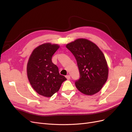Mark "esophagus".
I'll return each instance as SVG.
<instances>
[{
  "label": "esophagus",
  "mask_w": 132,
  "mask_h": 132,
  "mask_svg": "<svg viewBox=\"0 0 132 132\" xmlns=\"http://www.w3.org/2000/svg\"><path fill=\"white\" fill-rule=\"evenodd\" d=\"M66 78L68 79V80H69L70 79V76L69 75H68L66 76Z\"/></svg>",
  "instance_id": "1"
}]
</instances>
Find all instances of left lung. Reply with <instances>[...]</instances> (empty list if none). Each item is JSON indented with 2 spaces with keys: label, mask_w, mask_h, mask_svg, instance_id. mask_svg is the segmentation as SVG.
<instances>
[{
  "label": "left lung",
  "mask_w": 132,
  "mask_h": 132,
  "mask_svg": "<svg viewBox=\"0 0 132 132\" xmlns=\"http://www.w3.org/2000/svg\"><path fill=\"white\" fill-rule=\"evenodd\" d=\"M66 47L77 60L80 78L75 84L86 95H93L101 90L106 82L109 67L105 55L98 47L88 39L79 38L68 43Z\"/></svg>",
  "instance_id": "obj_1"
}]
</instances>
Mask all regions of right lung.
Returning a JSON list of instances; mask_svg holds the SVG:
<instances>
[{
    "label": "right lung",
    "instance_id": "add662e5",
    "mask_svg": "<svg viewBox=\"0 0 132 132\" xmlns=\"http://www.w3.org/2000/svg\"><path fill=\"white\" fill-rule=\"evenodd\" d=\"M59 48L57 44L45 43L34 50L27 64V78L32 88L43 96L50 97L58 91L67 79L60 75L52 57Z\"/></svg>",
    "mask_w": 132,
    "mask_h": 132
}]
</instances>
